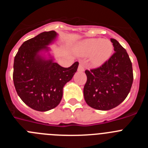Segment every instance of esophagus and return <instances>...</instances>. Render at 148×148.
<instances>
[{
  "instance_id": "esophagus-1",
  "label": "esophagus",
  "mask_w": 148,
  "mask_h": 148,
  "mask_svg": "<svg viewBox=\"0 0 148 148\" xmlns=\"http://www.w3.org/2000/svg\"><path fill=\"white\" fill-rule=\"evenodd\" d=\"M84 65L82 64V63H80L79 65H78V72H84Z\"/></svg>"
}]
</instances>
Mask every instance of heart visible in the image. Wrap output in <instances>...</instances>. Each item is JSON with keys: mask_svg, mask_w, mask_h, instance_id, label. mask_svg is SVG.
I'll return each instance as SVG.
<instances>
[{"mask_svg": "<svg viewBox=\"0 0 148 148\" xmlns=\"http://www.w3.org/2000/svg\"><path fill=\"white\" fill-rule=\"evenodd\" d=\"M113 50V43L109 39L88 38L82 41L78 48L82 56H89V61L92 66H98L108 61Z\"/></svg>", "mask_w": 148, "mask_h": 148, "instance_id": "1", "label": "heart"}]
</instances>
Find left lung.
<instances>
[{"label": "left lung", "mask_w": 148, "mask_h": 148, "mask_svg": "<svg viewBox=\"0 0 148 148\" xmlns=\"http://www.w3.org/2000/svg\"><path fill=\"white\" fill-rule=\"evenodd\" d=\"M115 53L96 69L86 70L87 80L84 97L90 107L109 110L119 105L130 92L133 80V68L125 48L111 38Z\"/></svg>", "instance_id": "1"}]
</instances>
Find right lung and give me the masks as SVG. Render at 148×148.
<instances>
[{
    "instance_id": "right-lung-1",
    "label": "right lung",
    "mask_w": 148,
    "mask_h": 148,
    "mask_svg": "<svg viewBox=\"0 0 148 148\" xmlns=\"http://www.w3.org/2000/svg\"><path fill=\"white\" fill-rule=\"evenodd\" d=\"M58 33L44 32L26 40L14 59L13 82L18 96L32 109L40 112L59 104L63 88L77 71L76 61L68 68L55 62L48 47L56 42Z\"/></svg>"
}]
</instances>
